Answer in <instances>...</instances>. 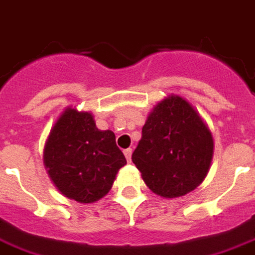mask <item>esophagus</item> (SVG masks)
<instances>
[{
  "instance_id": "obj_1",
  "label": "esophagus",
  "mask_w": 255,
  "mask_h": 255,
  "mask_svg": "<svg viewBox=\"0 0 255 255\" xmlns=\"http://www.w3.org/2000/svg\"><path fill=\"white\" fill-rule=\"evenodd\" d=\"M131 152H133V150H131V149H125V150H124V154H125V157H126V160H128V161L130 162V160H131Z\"/></svg>"
}]
</instances>
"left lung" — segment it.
<instances>
[{"label": "left lung", "instance_id": "left-lung-1", "mask_svg": "<svg viewBox=\"0 0 255 255\" xmlns=\"http://www.w3.org/2000/svg\"><path fill=\"white\" fill-rule=\"evenodd\" d=\"M214 154L211 131L189 102L169 95L153 107L131 160L149 189L179 198L206 179Z\"/></svg>", "mask_w": 255, "mask_h": 255}]
</instances>
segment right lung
<instances>
[{"label": "right lung", "mask_w": 255, "mask_h": 255, "mask_svg": "<svg viewBox=\"0 0 255 255\" xmlns=\"http://www.w3.org/2000/svg\"><path fill=\"white\" fill-rule=\"evenodd\" d=\"M125 164L112 130H99L91 113L71 107L59 117L44 146V165L53 184L79 203L107 195Z\"/></svg>", "instance_id": "1"}]
</instances>
